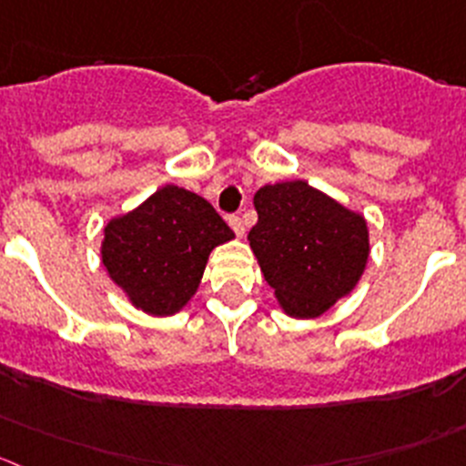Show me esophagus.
Instances as JSON below:
<instances>
[{
    "mask_svg": "<svg viewBox=\"0 0 466 466\" xmlns=\"http://www.w3.org/2000/svg\"><path fill=\"white\" fill-rule=\"evenodd\" d=\"M228 224H230V228L236 230V236H238V238L245 236V221H242V217H238V215H236V217H230Z\"/></svg>",
    "mask_w": 466,
    "mask_h": 466,
    "instance_id": "1",
    "label": "esophagus"
}]
</instances>
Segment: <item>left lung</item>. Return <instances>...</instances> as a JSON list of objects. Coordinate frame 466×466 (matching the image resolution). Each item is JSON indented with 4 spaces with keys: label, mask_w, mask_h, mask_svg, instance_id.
I'll list each match as a JSON object with an SVG mask.
<instances>
[{
    "label": "left lung",
    "mask_w": 466,
    "mask_h": 466,
    "mask_svg": "<svg viewBox=\"0 0 466 466\" xmlns=\"http://www.w3.org/2000/svg\"><path fill=\"white\" fill-rule=\"evenodd\" d=\"M254 208L258 221L247 240L286 316L311 320L354 290L370 256L361 212L307 180L265 185Z\"/></svg>",
    "instance_id": "left-lung-1"
}]
</instances>
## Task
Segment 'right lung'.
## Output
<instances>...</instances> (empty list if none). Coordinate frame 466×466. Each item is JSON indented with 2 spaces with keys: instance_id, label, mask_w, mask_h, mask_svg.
I'll list each match as a JSON object with an SVG mask.
<instances>
[{
  "instance_id": "add662e5",
  "label": "right lung",
  "mask_w": 466,
  "mask_h": 466,
  "mask_svg": "<svg viewBox=\"0 0 466 466\" xmlns=\"http://www.w3.org/2000/svg\"><path fill=\"white\" fill-rule=\"evenodd\" d=\"M233 238L206 198L164 185L135 210L107 221L100 256L132 307L164 318L187 307L210 251Z\"/></svg>"
}]
</instances>
